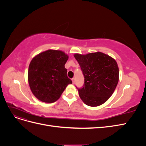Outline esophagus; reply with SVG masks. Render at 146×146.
Segmentation results:
<instances>
[{
	"instance_id": "esophagus-1",
	"label": "esophagus",
	"mask_w": 146,
	"mask_h": 146,
	"mask_svg": "<svg viewBox=\"0 0 146 146\" xmlns=\"http://www.w3.org/2000/svg\"><path fill=\"white\" fill-rule=\"evenodd\" d=\"M72 83L74 84L75 83H76V78H72Z\"/></svg>"
}]
</instances>
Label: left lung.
Masks as SVG:
<instances>
[{
    "instance_id": "1",
    "label": "left lung",
    "mask_w": 146,
    "mask_h": 146,
    "mask_svg": "<svg viewBox=\"0 0 146 146\" xmlns=\"http://www.w3.org/2000/svg\"><path fill=\"white\" fill-rule=\"evenodd\" d=\"M84 76V85L76 87L86 105L97 107L105 103L113 94L119 81L116 61L102 52L85 55H74Z\"/></svg>"
}]
</instances>
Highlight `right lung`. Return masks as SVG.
<instances>
[{
	"instance_id": "obj_1",
	"label": "right lung",
	"mask_w": 146,
	"mask_h": 146,
	"mask_svg": "<svg viewBox=\"0 0 146 146\" xmlns=\"http://www.w3.org/2000/svg\"><path fill=\"white\" fill-rule=\"evenodd\" d=\"M68 56L60 50H48L38 54L29 65L28 80L32 93L44 102L58 99L72 80L67 76L64 64Z\"/></svg>"
}]
</instances>
